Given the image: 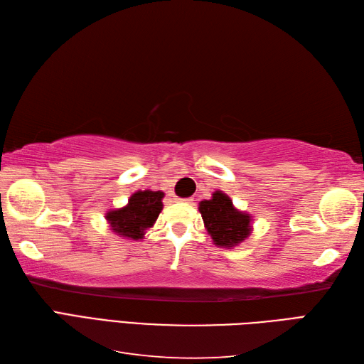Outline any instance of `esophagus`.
I'll return each mask as SVG.
<instances>
[{
	"mask_svg": "<svg viewBox=\"0 0 364 364\" xmlns=\"http://www.w3.org/2000/svg\"><path fill=\"white\" fill-rule=\"evenodd\" d=\"M176 200L178 202H183V203H193V197H188V199H179V197H176Z\"/></svg>",
	"mask_w": 364,
	"mask_h": 364,
	"instance_id": "34e87169",
	"label": "esophagus"
}]
</instances>
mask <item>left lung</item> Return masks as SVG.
<instances>
[{"label":"left lung","instance_id":"8db88e82","mask_svg":"<svg viewBox=\"0 0 364 364\" xmlns=\"http://www.w3.org/2000/svg\"><path fill=\"white\" fill-rule=\"evenodd\" d=\"M205 228L218 247H235L250 235L252 217L232 205L223 191H215L209 200L199 203Z\"/></svg>","mask_w":364,"mask_h":364}]
</instances>
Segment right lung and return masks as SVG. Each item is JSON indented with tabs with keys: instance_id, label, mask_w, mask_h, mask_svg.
Here are the masks:
<instances>
[{
	"instance_id": "add662e5",
	"label": "right lung",
	"mask_w": 364,
	"mask_h": 364,
	"mask_svg": "<svg viewBox=\"0 0 364 364\" xmlns=\"http://www.w3.org/2000/svg\"><path fill=\"white\" fill-rule=\"evenodd\" d=\"M162 191H136L130 196L126 206L106 213L107 223L119 237L129 240L144 238L146 230L155 225L162 211Z\"/></svg>"
}]
</instances>
